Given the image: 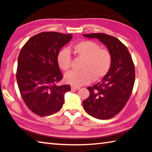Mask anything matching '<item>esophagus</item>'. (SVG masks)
Here are the masks:
<instances>
[{"label": "esophagus", "mask_w": 152, "mask_h": 152, "mask_svg": "<svg viewBox=\"0 0 152 152\" xmlns=\"http://www.w3.org/2000/svg\"><path fill=\"white\" fill-rule=\"evenodd\" d=\"M80 89L79 87H74V86H71V90H78Z\"/></svg>", "instance_id": "obj_1"}]
</instances>
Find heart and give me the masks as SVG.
<instances>
[{"instance_id":"b5f03b06","label":"heart","mask_w":152,"mask_h":152,"mask_svg":"<svg viewBox=\"0 0 152 152\" xmlns=\"http://www.w3.org/2000/svg\"><path fill=\"white\" fill-rule=\"evenodd\" d=\"M73 52L77 56L83 59L81 71H71L64 76V80L75 87L90 83L94 80L104 77L110 70L112 63L110 52L101 49L100 46L94 41L84 40L73 46ZM57 64L60 69L66 71L70 67L71 56L67 49L60 50L56 57Z\"/></svg>"}]
</instances>
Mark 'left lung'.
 <instances>
[{"label": "left lung", "mask_w": 152, "mask_h": 152, "mask_svg": "<svg viewBox=\"0 0 152 152\" xmlns=\"http://www.w3.org/2000/svg\"><path fill=\"white\" fill-rule=\"evenodd\" d=\"M97 38L111 54L110 70L102 80L88 87L90 96L83 101L88 114L100 120H107L118 114L129 100L135 81L134 62L128 48L118 38L102 33L83 34Z\"/></svg>", "instance_id": "left-lung-1"}]
</instances>
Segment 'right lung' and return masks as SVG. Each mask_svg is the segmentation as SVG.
I'll return each instance as SVG.
<instances>
[{"mask_svg": "<svg viewBox=\"0 0 152 152\" xmlns=\"http://www.w3.org/2000/svg\"><path fill=\"white\" fill-rule=\"evenodd\" d=\"M72 34L41 32L23 46L18 58L16 80L27 107L40 116L50 115L62 108L70 85L57 86L63 76L56 62L60 50Z\"/></svg>", "mask_w": 152, "mask_h": 152, "instance_id": "add662e5", "label": "right lung"}]
</instances>
